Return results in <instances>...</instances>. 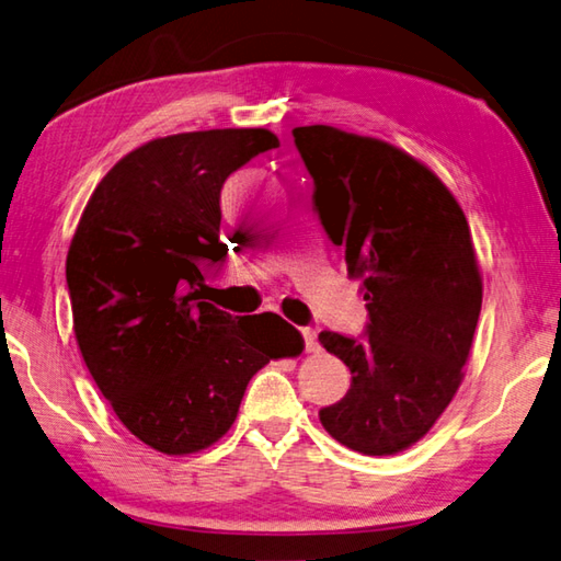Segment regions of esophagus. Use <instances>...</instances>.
I'll use <instances>...</instances> for the list:
<instances>
[{"mask_svg":"<svg viewBox=\"0 0 561 561\" xmlns=\"http://www.w3.org/2000/svg\"><path fill=\"white\" fill-rule=\"evenodd\" d=\"M300 334H302L305 348H308V352H317V330H312V327H302Z\"/></svg>","mask_w":561,"mask_h":561,"instance_id":"34e87169","label":"esophagus"}]
</instances>
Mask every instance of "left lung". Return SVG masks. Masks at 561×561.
<instances>
[{
  "instance_id": "1",
  "label": "left lung",
  "mask_w": 561,
  "mask_h": 561,
  "mask_svg": "<svg viewBox=\"0 0 561 561\" xmlns=\"http://www.w3.org/2000/svg\"><path fill=\"white\" fill-rule=\"evenodd\" d=\"M293 136L314 213L362 280L368 310L362 340L320 334L352 371V388L320 422L368 457L403 451L463 378L483 295L469 221L447 185L396 146L324 124Z\"/></svg>"
}]
</instances>
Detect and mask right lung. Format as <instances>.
Wrapping results in <instances>:
<instances>
[{
  "label": "right lung",
  "instance_id": "obj_1",
  "mask_svg": "<svg viewBox=\"0 0 561 561\" xmlns=\"http://www.w3.org/2000/svg\"><path fill=\"white\" fill-rule=\"evenodd\" d=\"M268 129H209L144 144L94 187L70 241L76 340L122 425L156 451L205 449L234 425L251 376L302 352L283 317H231L205 302L225 261L219 195Z\"/></svg>",
  "mask_w": 561,
  "mask_h": 561
}]
</instances>
